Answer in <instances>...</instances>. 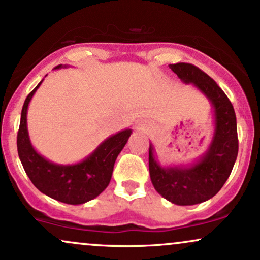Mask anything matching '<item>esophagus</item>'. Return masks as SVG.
Here are the masks:
<instances>
[{
    "label": "esophagus",
    "instance_id": "esophagus-1",
    "mask_svg": "<svg viewBox=\"0 0 260 260\" xmlns=\"http://www.w3.org/2000/svg\"><path fill=\"white\" fill-rule=\"evenodd\" d=\"M151 128H152L151 122H149V121H138V122H137V129H138L139 132H149Z\"/></svg>",
    "mask_w": 260,
    "mask_h": 260
}]
</instances>
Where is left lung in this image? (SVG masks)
Instances as JSON below:
<instances>
[{
	"instance_id": "1",
	"label": "left lung",
	"mask_w": 260,
	"mask_h": 260,
	"mask_svg": "<svg viewBox=\"0 0 260 260\" xmlns=\"http://www.w3.org/2000/svg\"><path fill=\"white\" fill-rule=\"evenodd\" d=\"M170 68L181 82L192 84L208 99L213 109V137L198 160L171 166L160 164L150 143V178L162 198L178 206H192L213 198L233 171L239 151L236 115L229 98L207 74L186 62L170 64Z\"/></svg>"
}]
</instances>
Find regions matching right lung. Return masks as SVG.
<instances>
[{"label": "right lung", "mask_w": 260, "mask_h": 260, "mask_svg": "<svg viewBox=\"0 0 260 260\" xmlns=\"http://www.w3.org/2000/svg\"><path fill=\"white\" fill-rule=\"evenodd\" d=\"M69 68L58 65L54 69ZM43 80L25 99L18 132V155L27 177L41 192L68 205H82L100 195L111 180L114 165L132 134L131 128L108 137L82 161L60 165L43 157L31 144L27 131V109Z\"/></svg>", "instance_id": "obj_1"}]
</instances>
